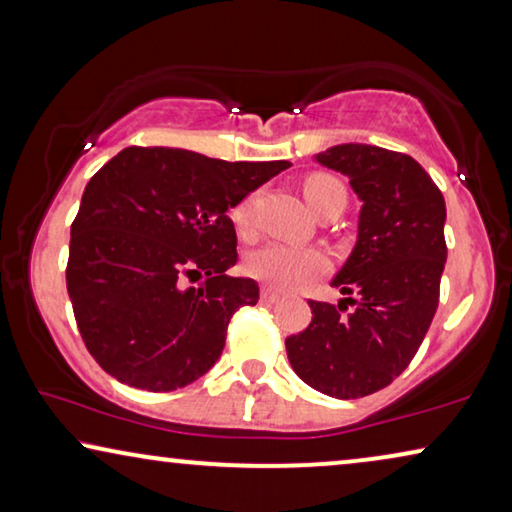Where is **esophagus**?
I'll return each instance as SVG.
<instances>
[{"label":"esophagus","mask_w":512,"mask_h":512,"mask_svg":"<svg viewBox=\"0 0 512 512\" xmlns=\"http://www.w3.org/2000/svg\"><path fill=\"white\" fill-rule=\"evenodd\" d=\"M262 301H264V304H278L280 294L276 290H269V287H264V290H262Z\"/></svg>","instance_id":"obj_1"}]
</instances>
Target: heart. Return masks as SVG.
I'll list each match as a JSON object with an SVG mask.
<instances>
[{"mask_svg":"<svg viewBox=\"0 0 512 512\" xmlns=\"http://www.w3.org/2000/svg\"><path fill=\"white\" fill-rule=\"evenodd\" d=\"M343 190L336 178L315 174L308 176L304 183V197L311 211L327 197L329 192ZM234 227L241 236L253 234V201L246 199L234 208ZM329 266L327 255L318 248L290 246V243H269V246L255 250L246 259V271L259 283L276 287V290H297L308 280L325 273Z\"/></svg>","mask_w":512,"mask_h":512,"instance_id":"obj_1","label":"heart"}]
</instances>
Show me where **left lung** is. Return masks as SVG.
Here are the masks:
<instances>
[{"label": "left lung", "mask_w": 512, "mask_h": 512, "mask_svg": "<svg viewBox=\"0 0 512 512\" xmlns=\"http://www.w3.org/2000/svg\"><path fill=\"white\" fill-rule=\"evenodd\" d=\"M313 160L348 176L362 201L355 248L331 280L357 299L308 301L313 320L287 338V359L313 390L359 399L401 376L434 320L448 259L445 199L413 157L394 150L341 143Z\"/></svg>", "instance_id": "obj_1"}]
</instances>
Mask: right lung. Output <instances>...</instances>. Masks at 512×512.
<instances>
[{
    "label": "right lung",
    "mask_w": 512,
    "mask_h": 512,
    "mask_svg": "<svg viewBox=\"0 0 512 512\" xmlns=\"http://www.w3.org/2000/svg\"><path fill=\"white\" fill-rule=\"evenodd\" d=\"M287 167L132 146L90 178L71 225L67 292L106 373L171 392L218 362L232 315L259 299L253 278L227 276L236 264L227 211Z\"/></svg>",
    "instance_id": "right-lung-1"
}]
</instances>
